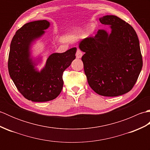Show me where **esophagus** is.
Instances as JSON below:
<instances>
[{"mask_svg":"<svg viewBox=\"0 0 150 150\" xmlns=\"http://www.w3.org/2000/svg\"><path fill=\"white\" fill-rule=\"evenodd\" d=\"M82 56V52L79 49H77V52H76V57H77V59H80L81 58Z\"/></svg>","mask_w":150,"mask_h":150,"instance_id":"1","label":"esophagus"}]
</instances>
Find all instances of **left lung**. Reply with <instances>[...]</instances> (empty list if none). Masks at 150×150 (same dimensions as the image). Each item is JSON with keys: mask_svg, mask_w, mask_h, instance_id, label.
I'll return each instance as SVG.
<instances>
[{"mask_svg": "<svg viewBox=\"0 0 150 150\" xmlns=\"http://www.w3.org/2000/svg\"><path fill=\"white\" fill-rule=\"evenodd\" d=\"M110 32L98 30L96 35L82 39L79 47L91 88L98 95L116 97L132 90L142 68L139 40L129 24L114 15L99 18Z\"/></svg>", "mask_w": 150, "mask_h": 150, "instance_id": "left-lung-1", "label": "left lung"}]
</instances>
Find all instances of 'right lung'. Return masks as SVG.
Wrapping results in <instances>:
<instances>
[{
	"label": "right lung",
	"instance_id": "add662e5",
	"mask_svg": "<svg viewBox=\"0 0 150 150\" xmlns=\"http://www.w3.org/2000/svg\"><path fill=\"white\" fill-rule=\"evenodd\" d=\"M50 26L46 20L28 22L17 31L10 45L9 75L20 93L33 102L50 101L59 96L64 84L63 72L75 59L77 48L72 47L64 53L51 54L42 69L37 68L42 57H33V45Z\"/></svg>",
	"mask_w": 150,
	"mask_h": 150
}]
</instances>
